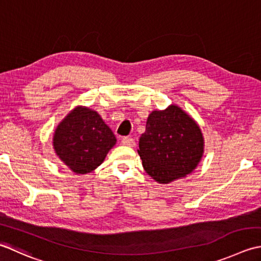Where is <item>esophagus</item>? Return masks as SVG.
<instances>
[{"label":"esophagus","mask_w":261,"mask_h":261,"mask_svg":"<svg viewBox=\"0 0 261 261\" xmlns=\"http://www.w3.org/2000/svg\"><path fill=\"white\" fill-rule=\"evenodd\" d=\"M122 144L124 146H129V147H134L136 145L135 139L131 137H123L122 138Z\"/></svg>","instance_id":"obj_1"}]
</instances>
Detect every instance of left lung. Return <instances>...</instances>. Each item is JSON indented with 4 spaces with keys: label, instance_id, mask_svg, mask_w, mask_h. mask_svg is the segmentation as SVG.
Segmentation results:
<instances>
[{
    "label": "left lung",
    "instance_id": "left-lung-1",
    "mask_svg": "<svg viewBox=\"0 0 261 261\" xmlns=\"http://www.w3.org/2000/svg\"><path fill=\"white\" fill-rule=\"evenodd\" d=\"M138 152L148 175L160 183H170L197 167L203 138L196 122L180 107L171 105L148 116Z\"/></svg>",
    "mask_w": 261,
    "mask_h": 261
}]
</instances>
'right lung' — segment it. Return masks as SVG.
I'll list each match as a JSON object with an SVG mask.
<instances>
[{
  "instance_id": "1",
  "label": "right lung",
  "mask_w": 261,
  "mask_h": 261,
  "mask_svg": "<svg viewBox=\"0 0 261 261\" xmlns=\"http://www.w3.org/2000/svg\"><path fill=\"white\" fill-rule=\"evenodd\" d=\"M116 138L100 115L86 107H76L59 124L54 134L56 154L76 174H86L99 166Z\"/></svg>"
}]
</instances>
